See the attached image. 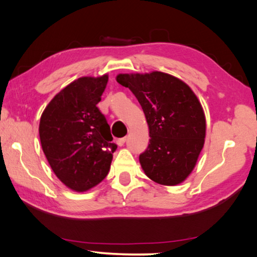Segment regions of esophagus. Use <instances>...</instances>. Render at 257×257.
Instances as JSON below:
<instances>
[{
    "label": "esophagus",
    "instance_id": "1",
    "mask_svg": "<svg viewBox=\"0 0 257 257\" xmlns=\"http://www.w3.org/2000/svg\"><path fill=\"white\" fill-rule=\"evenodd\" d=\"M125 143V137H123V138H119V139H117V145L118 146H123V144Z\"/></svg>",
    "mask_w": 257,
    "mask_h": 257
}]
</instances>
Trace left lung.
Instances as JSON below:
<instances>
[{
    "mask_svg": "<svg viewBox=\"0 0 257 257\" xmlns=\"http://www.w3.org/2000/svg\"><path fill=\"white\" fill-rule=\"evenodd\" d=\"M117 81L133 91L149 125V145L140 154L145 173L155 182L184 181L198 160L205 138L203 109L190 87L173 76L119 74Z\"/></svg>",
    "mask_w": 257,
    "mask_h": 257,
    "instance_id": "8db88e82",
    "label": "left lung"
}]
</instances>
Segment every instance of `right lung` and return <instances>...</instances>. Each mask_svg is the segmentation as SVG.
Returning a JSON list of instances; mask_svg holds the SVG:
<instances>
[{
	"instance_id": "right-lung-1",
	"label": "right lung",
	"mask_w": 257,
	"mask_h": 257,
	"mask_svg": "<svg viewBox=\"0 0 257 257\" xmlns=\"http://www.w3.org/2000/svg\"><path fill=\"white\" fill-rule=\"evenodd\" d=\"M108 76L81 77L65 87L42 113V148L54 173L78 192L106 178L117 145L97 103Z\"/></svg>"
}]
</instances>
